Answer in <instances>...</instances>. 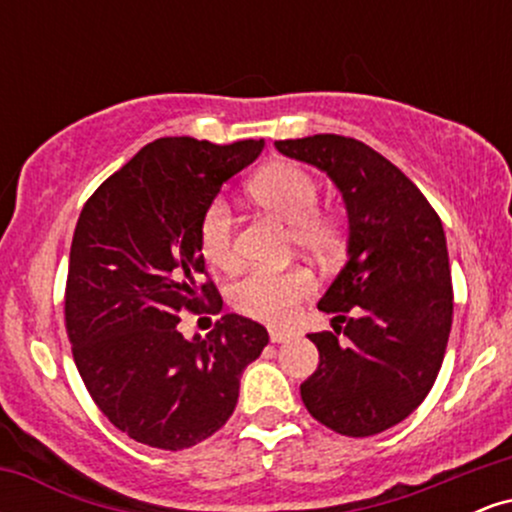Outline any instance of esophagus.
Returning <instances> with one entry per match:
<instances>
[{"label":"esophagus","mask_w":512,"mask_h":512,"mask_svg":"<svg viewBox=\"0 0 512 512\" xmlns=\"http://www.w3.org/2000/svg\"><path fill=\"white\" fill-rule=\"evenodd\" d=\"M293 337L291 332H284V330H272L269 332V339H272V344H281V342H289Z\"/></svg>","instance_id":"esophagus-1"}]
</instances>
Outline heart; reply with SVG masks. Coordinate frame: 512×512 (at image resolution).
<instances>
[{
	"instance_id": "obj_1",
	"label": "heart",
	"mask_w": 512,
	"mask_h": 512,
	"mask_svg": "<svg viewBox=\"0 0 512 512\" xmlns=\"http://www.w3.org/2000/svg\"><path fill=\"white\" fill-rule=\"evenodd\" d=\"M255 202L272 211L276 219L291 226L298 248L327 255L339 243V223L330 214H320V190L308 170L296 163H272L250 182ZM199 248L209 264L231 269L236 264L233 248V211L226 199H211L199 219ZM315 279L308 269H252L233 284L231 303L240 315L262 322L289 320L301 298L310 296Z\"/></svg>"
}]
</instances>
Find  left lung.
<instances>
[{"instance_id":"obj_1","label":"left lung","mask_w":512,"mask_h":512,"mask_svg":"<svg viewBox=\"0 0 512 512\" xmlns=\"http://www.w3.org/2000/svg\"><path fill=\"white\" fill-rule=\"evenodd\" d=\"M274 146L327 173L349 219L346 264L317 303L334 332L308 334L320 366L301 385L303 404L342 436H375L424 402L443 363L452 327L443 223L402 170L358 139Z\"/></svg>"}]
</instances>
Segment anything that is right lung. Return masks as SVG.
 <instances>
[{
    "label": "right lung",
    "mask_w": 512,
    "mask_h": 512,
    "mask_svg": "<svg viewBox=\"0 0 512 512\" xmlns=\"http://www.w3.org/2000/svg\"><path fill=\"white\" fill-rule=\"evenodd\" d=\"M262 149V139H156L81 209L64 296L74 363L98 409L137 443L182 450L219 431L238 404L240 375L269 342L236 313L207 339L178 330L182 310L207 301L221 310L216 286L199 284V219Z\"/></svg>",
    "instance_id": "obj_1"
}]
</instances>
